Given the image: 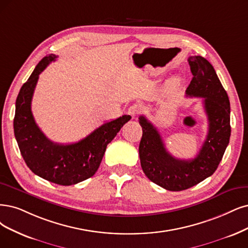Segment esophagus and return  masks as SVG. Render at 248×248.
<instances>
[{
	"instance_id": "1",
	"label": "esophagus",
	"mask_w": 248,
	"mask_h": 248,
	"mask_svg": "<svg viewBox=\"0 0 248 248\" xmlns=\"http://www.w3.org/2000/svg\"><path fill=\"white\" fill-rule=\"evenodd\" d=\"M140 112V108L137 106V105H133L129 108V110H127V113H129L133 118H135L137 115L139 114Z\"/></svg>"
}]
</instances>
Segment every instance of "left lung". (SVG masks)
<instances>
[{
    "label": "left lung",
    "mask_w": 248,
    "mask_h": 248,
    "mask_svg": "<svg viewBox=\"0 0 248 248\" xmlns=\"http://www.w3.org/2000/svg\"><path fill=\"white\" fill-rule=\"evenodd\" d=\"M193 78L186 90L189 97L203 98L208 119L206 139L193 159H178L164 147L161 137L144 115L139 117L142 139L139 146L141 167L147 178L170 190L182 191L197 185L216 171L231 136L230 101L216 70L205 58H188Z\"/></svg>",
    "instance_id": "left-lung-1"
}]
</instances>
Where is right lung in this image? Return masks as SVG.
<instances>
[{
	"label": "right lung",
	"mask_w": 248,
	"mask_h": 248,
	"mask_svg": "<svg viewBox=\"0 0 248 248\" xmlns=\"http://www.w3.org/2000/svg\"><path fill=\"white\" fill-rule=\"evenodd\" d=\"M56 58L54 54L44 57L21 87L15 105L14 135L26 166L33 173L55 184L70 186L94 176L107 145L131 115L103 124L77 143L63 145L49 140L34 122L31 99L40 73Z\"/></svg>",
	"instance_id": "1"
}]
</instances>
